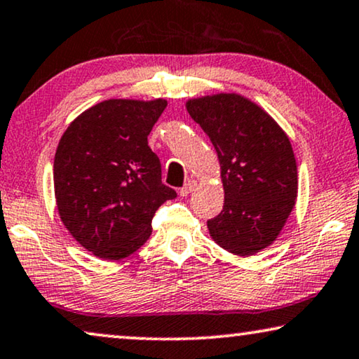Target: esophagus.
<instances>
[{"label": "esophagus", "instance_id": "1", "mask_svg": "<svg viewBox=\"0 0 359 359\" xmlns=\"http://www.w3.org/2000/svg\"><path fill=\"white\" fill-rule=\"evenodd\" d=\"M195 187H196V182L195 180H189L184 187H182L180 191H179V195L180 196H189V194H191V190H194Z\"/></svg>", "mask_w": 359, "mask_h": 359}]
</instances>
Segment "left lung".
I'll use <instances>...</instances> for the list:
<instances>
[{"label": "left lung", "mask_w": 359, "mask_h": 359, "mask_svg": "<svg viewBox=\"0 0 359 359\" xmlns=\"http://www.w3.org/2000/svg\"><path fill=\"white\" fill-rule=\"evenodd\" d=\"M190 117L213 143L224 187L223 210L208 219L210 236L236 255L269 247L297 196V168L290 138L252 100L239 94L190 99Z\"/></svg>", "instance_id": "left-lung-1"}]
</instances>
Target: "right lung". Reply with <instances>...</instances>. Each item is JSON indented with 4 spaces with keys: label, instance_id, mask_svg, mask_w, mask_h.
Returning a JSON list of instances; mask_svg holds the SVG:
<instances>
[{
    "label": "right lung",
    "instance_id": "right-lung-1",
    "mask_svg": "<svg viewBox=\"0 0 359 359\" xmlns=\"http://www.w3.org/2000/svg\"><path fill=\"white\" fill-rule=\"evenodd\" d=\"M168 100L109 99L74 118L53 163L60 218L84 249L105 260L125 259L151 236L164 201L177 196L161 180L148 135Z\"/></svg>",
    "mask_w": 359,
    "mask_h": 359
}]
</instances>
